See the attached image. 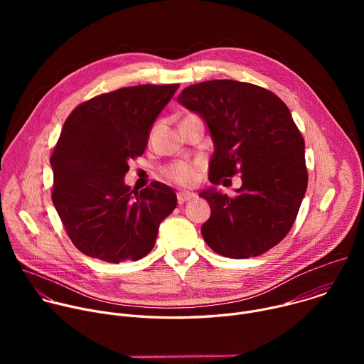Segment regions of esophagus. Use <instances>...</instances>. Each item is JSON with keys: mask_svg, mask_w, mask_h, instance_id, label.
Segmentation results:
<instances>
[{"mask_svg": "<svg viewBox=\"0 0 364 364\" xmlns=\"http://www.w3.org/2000/svg\"><path fill=\"white\" fill-rule=\"evenodd\" d=\"M194 197H196L194 193H188V191H180V193H177V201H178V204H183V203H186V201H188V200H193Z\"/></svg>", "mask_w": 364, "mask_h": 364, "instance_id": "34e87169", "label": "esophagus"}]
</instances>
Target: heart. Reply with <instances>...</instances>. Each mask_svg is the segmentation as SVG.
I'll use <instances>...</instances> for the list:
<instances>
[{"label": "heart", "mask_w": 364, "mask_h": 364, "mask_svg": "<svg viewBox=\"0 0 364 364\" xmlns=\"http://www.w3.org/2000/svg\"><path fill=\"white\" fill-rule=\"evenodd\" d=\"M201 166L196 161H176L163 168V174L167 180L178 186H193L197 183Z\"/></svg>", "instance_id": "obj_1"}]
</instances>
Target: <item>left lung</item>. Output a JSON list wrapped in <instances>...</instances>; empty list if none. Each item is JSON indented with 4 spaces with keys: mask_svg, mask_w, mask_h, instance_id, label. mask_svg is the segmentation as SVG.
<instances>
[{
    "mask_svg": "<svg viewBox=\"0 0 364 364\" xmlns=\"http://www.w3.org/2000/svg\"><path fill=\"white\" fill-rule=\"evenodd\" d=\"M177 100L210 129L209 180L242 174L235 197L200 193L212 209L204 242L232 259L265 253L291 230L308 184L305 142L288 107L265 87L228 79L191 85Z\"/></svg>",
    "mask_w": 364,
    "mask_h": 364,
    "instance_id": "obj_1",
    "label": "left lung"
}]
</instances>
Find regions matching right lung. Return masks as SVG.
Segmentation results:
<instances>
[{"instance_id": "obj_1", "label": "right lung", "mask_w": 364, "mask_h": 364, "mask_svg": "<svg viewBox=\"0 0 364 364\" xmlns=\"http://www.w3.org/2000/svg\"><path fill=\"white\" fill-rule=\"evenodd\" d=\"M178 86L138 85L102 93L65 121L50 159L51 200L68 236L86 256L109 264L138 261L176 209L171 187L154 181L132 196L124 177Z\"/></svg>"}]
</instances>
